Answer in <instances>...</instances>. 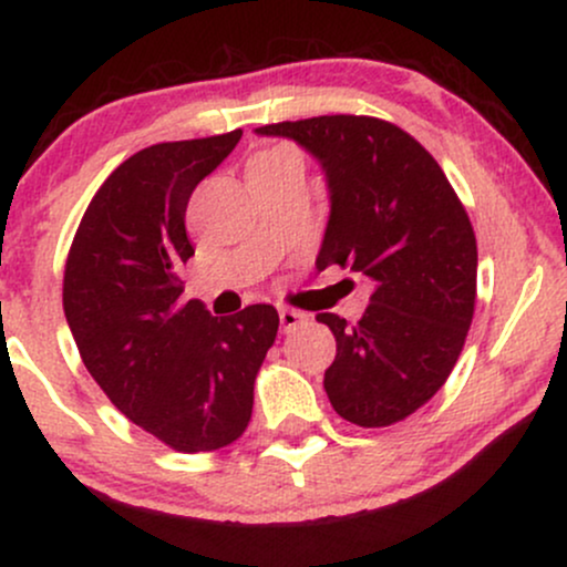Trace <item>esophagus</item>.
Returning a JSON list of instances; mask_svg holds the SVG:
<instances>
[{
    "mask_svg": "<svg viewBox=\"0 0 567 567\" xmlns=\"http://www.w3.org/2000/svg\"><path fill=\"white\" fill-rule=\"evenodd\" d=\"M303 320H306V317L301 315V311L288 309V306H282V309H279V328H282L285 333H290V330H296L298 324H301Z\"/></svg>",
    "mask_w": 567,
    "mask_h": 567,
    "instance_id": "esophagus-1",
    "label": "esophagus"
}]
</instances>
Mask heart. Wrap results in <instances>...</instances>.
Instances as JSON below:
<instances>
[{"instance_id":"1","label":"heart","mask_w":567,"mask_h":567,"mask_svg":"<svg viewBox=\"0 0 567 567\" xmlns=\"http://www.w3.org/2000/svg\"><path fill=\"white\" fill-rule=\"evenodd\" d=\"M292 157H298L296 148L279 143V146H269V148H264V152L252 154L247 165H264V162H279V159H292ZM298 159H301V157H298Z\"/></svg>"}]
</instances>
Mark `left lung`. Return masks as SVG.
Returning <instances> with one entry per match:
<instances>
[{
	"label": "left lung",
	"mask_w": 567,
	"mask_h": 567,
	"mask_svg": "<svg viewBox=\"0 0 567 567\" xmlns=\"http://www.w3.org/2000/svg\"><path fill=\"white\" fill-rule=\"evenodd\" d=\"M256 133L320 159L330 218L317 269L336 264L373 282L360 322L317 315L336 336L330 405L357 426H392L440 392L464 349L477 298L470 216L437 159L392 122L333 114Z\"/></svg>",
	"instance_id": "left-lung-1"
}]
</instances>
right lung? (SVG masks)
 Masks as SVG:
<instances>
[{
	"label": "right lung",
	"instance_id": "right-lung-1",
	"mask_svg": "<svg viewBox=\"0 0 567 567\" xmlns=\"http://www.w3.org/2000/svg\"><path fill=\"white\" fill-rule=\"evenodd\" d=\"M243 130L141 148L103 181L63 271V311L84 368L143 432L178 453L243 437L252 386L277 338L275 306L213 317L181 301L194 256L186 205Z\"/></svg>",
	"mask_w": 567,
	"mask_h": 567
}]
</instances>
